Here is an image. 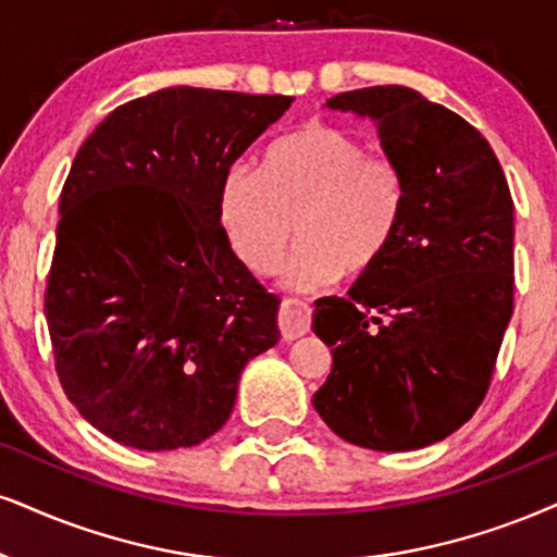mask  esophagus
Listing matches in <instances>:
<instances>
[{"mask_svg":"<svg viewBox=\"0 0 557 557\" xmlns=\"http://www.w3.org/2000/svg\"><path fill=\"white\" fill-rule=\"evenodd\" d=\"M310 318H312V310L307 301L286 297L284 301H281V310H278L281 335H284L286 341L299 338V335H305L307 331H310Z\"/></svg>","mask_w":557,"mask_h":557,"instance_id":"34e87169","label":"esophagus"}]
</instances>
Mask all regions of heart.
Instances as JSON below:
<instances>
[{"mask_svg": "<svg viewBox=\"0 0 557 557\" xmlns=\"http://www.w3.org/2000/svg\"><path fill=\"white\" fill-rule=\"evenodd\" d=\"M219 214L237 258L258 276L286 265L294 289H320L346 273H374L397 243L408 214V177L395 160L372 154L361 134L312 121L265 152L260 170H230Z\"/></svg>", "mask_w": 557, "mask_h": 557, "instance_id": "1", "label": "heart"}]
</instances>
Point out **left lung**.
Returning a JSON list of instances; mask_svg holds the SVG:
<instances>
[{"label":"left lung","mask_w":557,"mask_h":557,"mask_svg":"<svg viewBox=\"0 0 557 557\" xmlns=\"http://www.w3.org/2000/svg\"><path fill=\"white\" fill-rule=\"evenodd\" d=\"M376 121L408 177L387 260L346 299L314 301L333 369L312 403L346 442L408 451L442 442L488 395L513 312V201L485 136L400 85L333 95Z\"/></svg>","instance_id":"left-lung-1"}]
</instances>
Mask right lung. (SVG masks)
I'll list each match as a JSON object with an SVG mask.
<instances>
[{"instance_id":"right-lung-1","label":"right lung","mask_w":557,"mask_h":557,"mask_svg":"<svg viewBox=\"0 0 557 557\" xmlns=\"http://www.w3.org/2000/svg\"><path fill=\"white\" fill-rule=\"evenodd\" d=\"M292 102L168 87L115 108L74 157L46 322L69 403L115 442L201 444L230 421L245 363L278 343L281 299L232 252L219 198Z\"/></svg>"}]
</instances>
